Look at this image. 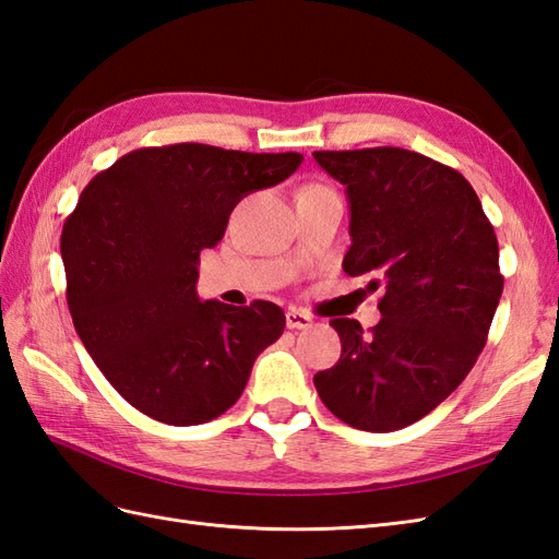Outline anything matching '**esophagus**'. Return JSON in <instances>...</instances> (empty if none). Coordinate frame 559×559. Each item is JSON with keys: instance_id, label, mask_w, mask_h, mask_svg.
<instances>
[{"instance_id": "obj_1", "label": "esophagus", "mask_w": 559, "mask_h": 559, "mask_svg": "<svg viewBox=\"0 0 559 559\" xmlns=\"http://www.w3.org/2000/svg\"><path fill=\"white\" fill-rule=\"evenodd\" d=\"M285 323H288V329H309L311 326V317L302 309H295L290 307L285 311Z\"/></svg>"}]
</instances>
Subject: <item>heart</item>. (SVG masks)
I'll return each instance as SVG.
<instances>
[{
  "mask_svg": "<svg viewBox=\"0 0 559 559\" xmlns=\"http://www.w3.org/2000/svg\"><path fill=\"white\" fill-rule=\"evenodd\" d=\"M311 188H321V186H309V188H305V190H311Z\"/></svg>",
  "mask_w": 559,
  "mask_h": 559,
  "instance_id": "1",
  "label": "heart"
}]
</instances>
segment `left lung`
Here are the masks:
<instances>
[{"label": "left lung", "mask_w": 559, "mask_h": 559, "mask_svg": "<svg viewBox=\"0 0 559 559\" xmlns=\"http://www.w3.org/2000/svg\"><path fill=\"white\" fill-rule=\"evenodd\" d=\"M341 180L353 245L347 276L383 288L365 333L333 319L341 359L314 376L335 417L388 433L436 409L472 371L502 295L498 238L462 174L402 147L314 152Z\"/></svg>", "instance_id": "obj_1"}]
</instances>
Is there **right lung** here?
Listing matches in <instances>:
<instances>
[{
    "mask_svg": "<svg viewBox=\"0 0 559 559\" xmlns=\"http://www.w3.org/2000/svg\"><path fill=\"white\" fill-rule=\"evenodd\" d=\"M302 154L198 142L128 152L83 190L61 233L67 302L90 357L147 417L198 426L233 407L283 309L198 297L200 252L250 192L278 186Z\"/></svg>",
    "mask_w": 559,
    "mask_h": 559,
    "instance_id": "right-lung-1",
    "label": "right lung"
}]
</instances>
